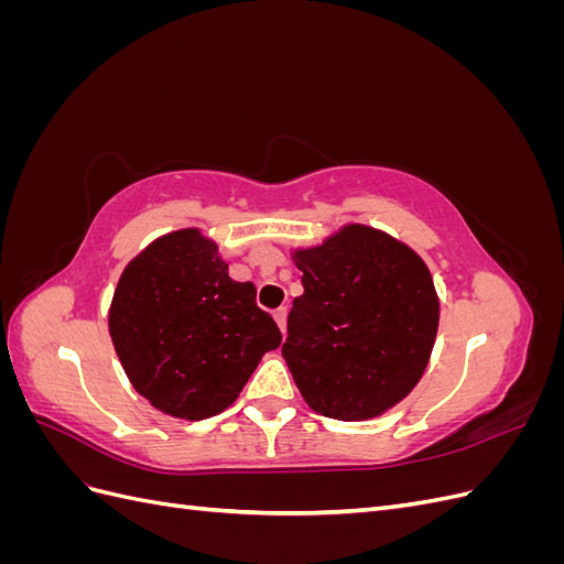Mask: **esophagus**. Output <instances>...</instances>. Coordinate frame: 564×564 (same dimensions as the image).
I'll list each match as a JSON object with an SVG mask.
<instances>
[{"label":"esophagus","instance_id":"34e87169","mask_svg":"<svg viewBox=\"0 0 564 564\" xmlns=\"http://www.w3.org/2000/svg\"><path fill=\"white\" fill-rule=\"evenodd\" d=\"M272 315H275V322L280 324V329L284 334L286 332V308H284V305H282V308H278L275 313H272Z\"/></svg>","mask_w":564,"mask_h":564}]
</instances>
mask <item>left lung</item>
<instances>
[{
  "label": "left lung",
  "mask_w": 564,
  "mask_h": 564,
  "mask_svg": "<svg viewBox=\"0 0 564 564\" xmlns=\"http://www.w3.org/2000/svg\"><path fill=\"white\" fill-rule=\"evenodd\" d=\"M303 294L282 355L317 414L362 421L419 383L435 344L440 303L419 256L367 226L296 251Z\"/></svg>",
  "instance_id": "left-lung-1"
}]
</instances>
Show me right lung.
Returning a JSON list of instances; mask_svg holds the SVG:
<instances>
[{
    "label": "right lung",
    "instance_id": "1",
    "mask_svg": "<svg viewBox=\"0 0 564 564\" xmlns=\"http://www.w3.org/2000/svg\"><path fill=\"white\" fill-rule=\"evenodd\" d=\"M110 336L129 381L160 412L209 419L230 406L282 332L197 230L164 235L124 268Z\"/></svg>",
    "mask_w": 564,
    "mask_h": 564
}]
</instances>
